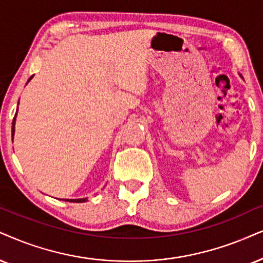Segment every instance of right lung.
<instances>
[{"mask_svg":"<svg viewBox=\"0 0 263 263\" xmlns=\"http://www.w3.org/2000/svg\"><path fill=\"white\" fill-rule=\"evenodd\" d=\"M31 79H32V76L28 80V82H29ZM28 82H26V84H28ZM18 104H19V102H18ZM15 116H16V112H15ZM15 116H14V119H13V122H12V138H14V132H15ZM65 201L85 202V201H87V198H82V199H70V200H69V199H65Z\"/></svg>","mask_w":263,"mask_h":263,"instance_id":"right-lung-1","label":"right lung"}]
</instances>
